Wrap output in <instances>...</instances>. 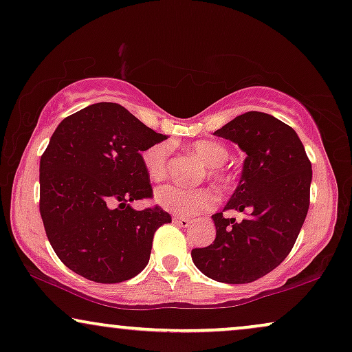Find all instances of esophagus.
Segmentation results:
<instances>
[{
  "instance_id": "esophagus-1",
  "label": "esophagus",
  "mask_w": 352,
  "mask_h": 352,
  "mask_svg": "<svg viewBox=\"0 0 352 352\" xmlns=\"http://www.w3.org/2000/svg\"><path fill=\"white\" fill-rule=\"evenodd\" d=\"M173 221H175L176 225L181 226V228H187L190 225V223H192L189 220V218H184V217H175V218H173Z\"/></svg>"
}]
</instances>
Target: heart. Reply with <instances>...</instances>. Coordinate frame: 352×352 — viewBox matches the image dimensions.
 I'll return each mask as SVG.
<instances>
[{
	"mask_svg": "<svg viewBox=\"0 0 352 352\" xmlns=\"http://www.w3.org/2000/svg\"><path fill=\"white\" fill-rule=\"evenodd\" d=\"M192 152L207 165L208 175L215 179H220L218 168L226 163L228 150L223 145L212 140H197L190 145ZM168 157H170V145L162 142L155 144L142 153V162L148 177L155 182L165 179L168 171ZM155 202L168 212L182 217H195L199 213L207 212L217 204V195L210 189H182L179 186L168 184L160 187L155 192Z\"/></svg>",
	"mask_w": 352,
	"mask_h": 352,
	"instance_id": "heart-1",
	"label": "heart"
}]
</instances>
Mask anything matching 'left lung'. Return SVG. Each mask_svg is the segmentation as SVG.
I'll list each match as a JSON object with an SVG mask.
<instances>
[{"instance_id": "obj_1", "label": "left lung", "mask_w": 352, "mask_h": 352, "mask_svg": "<svg viewBox=\"0 0 352 352\" xmlns=\"http://www.w3.org/2000/svg\"><path fill=\"white\" fill-rule=\"evenodd\" d=\"M213 134L248 155L225 207L245 217L212 215L215 241L190 255L205 276L243 285L265 276L293 249L307 217L312 165L293 127L267 113H244Z\"/></svg>"}]
</instances>
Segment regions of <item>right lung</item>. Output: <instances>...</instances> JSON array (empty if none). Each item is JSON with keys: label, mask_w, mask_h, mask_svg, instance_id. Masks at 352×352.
<instances>
[{"label": "right lung", "mask_w": 352, "mask_h": 352, "mask_svg": "<svg viewBox=\"0 0 352 352\" xmlns=\"http://www.w3.org/2000/svg\"><path fill=\"white\" fill-rule=\"evenodd\" d=\"M118 103H94L59 122L40 158V215L63 263L95 283L147 267L155 231L171 221L152 197L142 152L165 140Z\"/></svg>", "instance_id": "obj_1"}]
</instances>
